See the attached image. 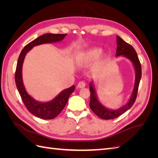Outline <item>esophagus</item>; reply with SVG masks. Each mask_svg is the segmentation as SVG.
I'll return each mask as SVG.
<instances>
[{
  "instance_id": "1",
  "label": "esophagus",
  "mask_w": 158,
  "mask_h": 158,
  "mask_svg": "<svg viewBox=\"0 0 158 158\" xmlns=\"http://www.w3.org/2000/svg\"><path fill=\"white\" fill-rule=\"evenodd\" d=\"M85 85V84L84 82H82V81H81V82H80L78 84V87L79 88H84Z\"/></svg>"
}]
</instances>
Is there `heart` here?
Wrapping results in <instances>:
<instances>
[{"label":"heart","mask_w":158,"mask_h":158,"mask_svg":"<svg viewBox=\"0 0 158 158\" xmlns=\"http://www.w3.org/2000/svg\"><path fill=\"white\" fill-rule=\"evenodd\" d=\"M106 55L102 52V49L98 47H91L79 52L76 55V62L79 65L88 66L94 61L93 67L99 69L106 63Z\"/></svg>","instance_id":"obj_1"}]
</instances>
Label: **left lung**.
<instances>
[{
    "instance_id": "obj_1",
    "label": "left lung",
    "mask_w": 158,
    "mask_h": 158,
    "mask_svg": "<svg viewBox=\"0 0 158 158\" xmlns=\"http://www.w3.org/2000/svg\"><path fill=\"white\" fill-rule=\"evenodd\" d=\"M117 48L116 52V57L122 56L123 57L127 58L131 62L134 69H135V80L132 94L131 95L130 98L128 100V102L123 106L116 109L107 108L100 102L98 97L96 91H95L94 87L93 80L91 81L89 83V107L97 116L102 119H106V120L115 118L119 116H121V114L125 113L129 109L132 107L134 103L135 102L137 96L138 86H139L140 81L142 77L141 64L135 49L130 44H127V42L124 41L122 38L117 35Z\"/></svg>"
}]
</instances>
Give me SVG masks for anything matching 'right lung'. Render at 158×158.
<instances>
[{
    "instance_id": "right-lung-1",
    "label": "right lung",
    "mask_w": 158,
    "mask_h": 158,
    "mask_svg": "<svg viewBox=\"0 0 158 158\" xmlns=\"http://www.w3.org/2000/svg\"><path fill=\"white\" fill-rule=\"evenodd\" d=\"M67 34H53L46 33L35 40L31 41L30 44L24 47L18 57L15 73V82L19 94L22 98L25 106L33 115L42 119H52L55 118L63 111L71 94L75 89V85H73L69 88L63 89L51 101L43 102L37 101L33 99L27 92L24 87L22 79V66L26 54L33 47L45 44H52L63 41Z\"/></svg>"
}]
</instances>
